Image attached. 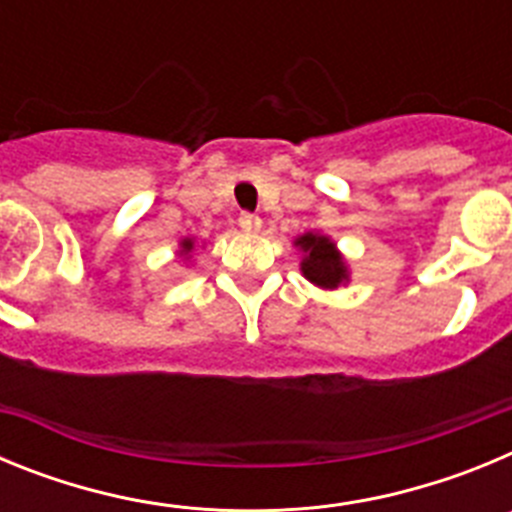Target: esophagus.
<instances>
[{"label":"esophagus","instance_id":"1","mask_svg":"<svg viewBox=\"0 0 512 512\" xmlns=\"http://www.w3.org/2000/svg\"><path fill=\"white\" fill-rule=\"evenodd\" d=\"M238 225H241L243 230H259L261 228V217L253 215V212H241V217H238Z\"/></svg>","mask_w":512,"mask_h":512}]
</instances>
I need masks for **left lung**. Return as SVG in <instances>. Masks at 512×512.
Returning a JSON list of instances; mask_svg holds the SVG:
<instances>
[{"mask_svg":"<svg viewBox=\"0 0 512 512\" xmlns=\"http://www.w3.org/2000/svg\"><path fill=\"white\" fill-rule=\"evenodd\" d=\"M297 246L307 253L302 259V274L318 287L333 289L341 282H346V266H343L341 256L333 248V243L325 235H302Z\"/></svg>","mask_w":512,"mask_h":512,"instance_id":"left-lung-1","label":"left lung"}]
</instances>
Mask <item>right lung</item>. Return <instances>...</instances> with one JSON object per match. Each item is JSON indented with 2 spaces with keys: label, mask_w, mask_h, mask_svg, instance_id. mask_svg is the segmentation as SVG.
Here are the masks:
<instances>
[{
  "label": "right lung",
  "mask_w": 512,
  "mask_h": 512,
  "mask_svg": "<svg viewBox=\"0 0 512 512\" xmlns=\"http://www.w3.org/2000/svg\"><path fill=\"white\" fill-rule=\"evenodd\" d=\"M182 248H184V253L192 251V241H184V243H182Z\"/></svg>",
  "instance_id": "add662e5"
}]
</instances>
